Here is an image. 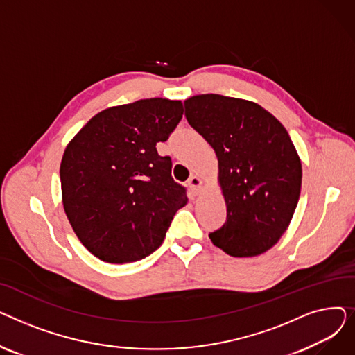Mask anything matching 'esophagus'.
Here are the masks:
<instances>
[{
    "mask_svg": "<svg viewBox=\"0 0 355 355\" xmlns=\"http://www.w3.org/2000/svg\"><path fill=\"white\" fill-rule=\"evenodd\" d=\"M201 185H202V181H201L200 177H197V175L190 177V180H189V187H190L193 191L198 193L200 189H201Z\"/></svg>",
    "mask_w": 355,
    "mask_h": 355,
    "instance_id": "obj_1",
    "label": "esophagus"
}]
</instances>
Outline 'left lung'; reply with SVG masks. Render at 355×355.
<instances>
[{"mask_svg":"<svg viewBox=\"0 0 355 355\" xmlns=\"http://www.w3.org/2000/svg\"><path fill=\"white\" fill-rule=\"evenodd\" d=\"M185 118L214 149L226 223L213 245L234 257L273 248L301 194L302 164L285 126L260 105L216 93L184 101Z\"/></svg>","mask_w":355,"mask_h":355,"instance_id":"obj_1","label":"left lung"}]
</instances>
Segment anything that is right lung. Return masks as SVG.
<instances>
[{
	"instance_id": "add662e5",
	"label": "right lung",
	"mask_w": 355,
	"mask_h": 355,
	"mask_svg": "<svg viewBox=\"0 0 355 355\" xmlns=\"http://www.w3.org/2000/svg\"><path fill=\"white\" fill-rule=\"evenodd\" d=\"M181 101L141 99L93 116L67 144L60 164L62 202L82 245L107 263L137 262L157 250L187 204L159 157L182 118Z\"/></svg>"
}]
</instances>
